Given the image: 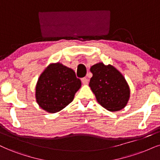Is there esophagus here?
<instances>
[{
  "label": "esophagus",
  "mask_w": 160,
  "mask_h": 160,
  "mask_svg": "<svg viewBox=\"0 0 160 160\" xmlns=\"http://www.w3.org/2000/svg\"><path fill=\"white\" fill-rule=\"evenodd\" d=\"M82 82L84 84H88V83H89V80H88L87 78H82Z\"/></svg>",
  "instance_id": "1"
}]
</instances>
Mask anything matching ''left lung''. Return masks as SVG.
Returning <instances> with one entry per match:
<instances>
[{
  "label": "left lung",
  "instance_id": "8db88e82",
  "mask_svg": "<svg viewBox=\"0 0 160 160\" xmlns=\"http://www.w3.org/2000/svg\"><path fill=\"white\" fill-rule=\"evenodd\" d=\"M90 72L92 76L89 86L98 103L111 112L123 109L129 100L130 88L121 72L102 62L92 65Z\"/></svg>",
  "mask_w": 160,
  "mask_h": 160
}]
</instances>
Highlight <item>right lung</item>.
Instances as JSON below:
<instances>
[{
    "mask_svg": "<svg viewBox=\"0 0 160 160\" xmlns=\"http://www.w3.org/2000/svg\"><path fill=\"white\" fill-rule=\"evenodd\" d=\"M81 86V80L72 69L58 62L50 64L37 82L36 102L45 111L56 113L73 100Z\"/></svg>",
    "mask_w": 160,
    "mask_h": 160,
    "instance_id": "1",
    "label": "right lung"
}]
</instances>
